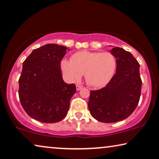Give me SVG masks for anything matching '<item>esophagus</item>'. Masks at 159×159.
Listing matches in <instances>:
<instances>
[{"instance_id":"obj_1","label":"esophagus","mask_w":159,"mask_h":159,"mask_svg":"<svg viewBox=\"0 0 159 159\" xmlns=\"http://www.w3.org/2000/svg\"><path fill=\"white\" fill-rule=\"evenodd\" d=\"M82 88H83V85H79V84L76 85V90H80V89H82Z\"/></svg>"}]
</instances>
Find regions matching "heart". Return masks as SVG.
<instances>
[{"instance_id": "heart-1", "label": "heart", "mask_w": 159, "mask_h": 159, "mask_svg": "<svg viewBox=\"0 0 159 159\" xmlns=\"http://www.w3.org/2000/svg\"><path fill=\"white\" fill-rule=\"evenodd\" d=\"M116 59L110 52L81 51L71 57L70 61L64 60L61 69L70 81L80 79L85 74L86 82L93 87L107 84L116 70Z\"/></svg>"}]
</instances>
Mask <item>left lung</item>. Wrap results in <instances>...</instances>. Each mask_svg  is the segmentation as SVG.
I'll return each instance as SVG.
<instances>
[{
    "instance_id": "1",
    "label": "left lung",
    "mask_w": 159,
    "mask_h": 159,
    "mask_svg": "<svg viewBox=\"0 0 159 159\" xmlns=\"http://www.w3.org/2000/svg\"><path fill=\"white\" fill-rule=\"evenodd\" d=\"M110 52L116 58L115 74L104 88L90 91L89 101L90 115L105 123L129 117L137 107L142 90L139 64L134 56L118 47Z\"/></svg>"
}]
</instances>
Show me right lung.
I'll use <instances>...</instances> for the list:
<instances>
[{
  "label": "right lung",
  "instance_id": "right-lung-1",
  "mask_svg": "<svg viewBox=\"0 0 159 159\" xmlns=\"http://www.w3.org/2000/svg\"><path fill=\"white\" fill-rule=\"evenodd\" d=\"M67 49L45 44L34 49L22 64L20 101L27 114L39 122L54 123L64 119L76 91L75 84H67L62 79L61 61Z\"/></svg>",
  "mask_w": 159,
  "mask_h": 159
}]
</instances>
